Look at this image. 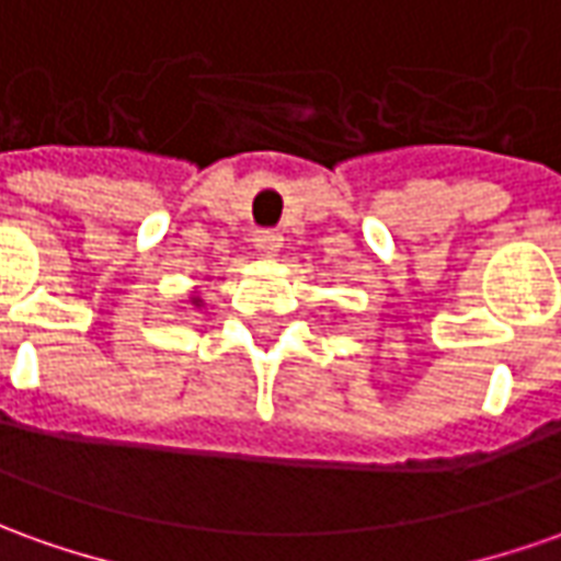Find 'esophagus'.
<instances>
[{"instance_id": "1", "label": "esophagus", "mask_w": 561, "mask_h": 561, "mask_svg": "<svg viewBox=\"0 0 561 561\" xmlns=\"http://www.w3.org/2000/svg\"><path fill=\"white\" fill-rule=\"evenodd\" d=\"M280 241H284V238H280L277 231H268V229H262L253 234V247H256L259 256H277Z\"/></svg>"}]
</instances>
